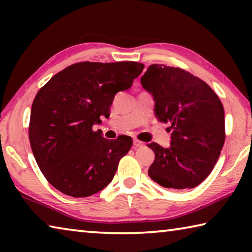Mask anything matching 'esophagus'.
<instances>
[{"mask_svg": "<svg viewBox=\"0 0 252 252\" xmlns=\"http://www.w3.org/2000/svg\"><path fill=\"white\" fill-rule=\"evenodd\" d=\"M143 142H141V141H139L138 139H134L133 140V146H134V148H139V147H142L143 146Z\"/></svg>", "mask_w": 252, "mask_h": 252, "instance_id": "1", "label": "esophagus"}]
</instances>
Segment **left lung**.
<instances>
[{
  "label": "left lung",
  "mask_w": 252,
  "mask_h": 252,
  "mask_svg": "<svg viewBox=\"0 0 252 252\" xmlns=\"http://www.w3.org/2000/svg\"><path fill=\"white\" fill-rule=\"evenodd\" d=\"M155 100V116L169 122L171 142H156L149 176L170 189H192L211 173L224 143V110L218 95L197 76L179 67L152 64L142 75Z\"/></svg>",
  "instance_id": "obj_1"
}]
</instances>
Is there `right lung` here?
Instances as JSON below:
<instances>
[{"label":"right lung","mask_w":252,"mask_h":252,"mask_svg":"<svg viewBox=\"0 0 252 252\" xmlns=\"http://www.w3.org/2000/svg\"><path fill=\"white\" fill-rule=\"evenodd\" d=\"M144 65L138 62H80L40 89L33 101L29 138L42 173L62 193L84 198L112 181L131 136L103 138L93 126L110 117L114 95L131 88Z\"/></svg>","instance_id":"obj_1"}]
</instances>
